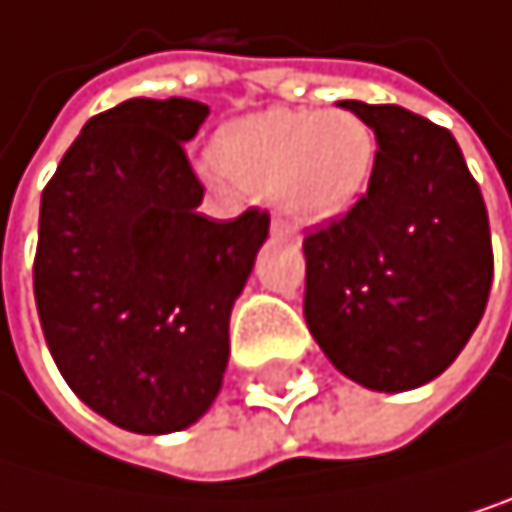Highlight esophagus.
<instances>
[{"label":"esophagus","instance_id":"1","mask_svg":"<svg viewBox=\"0 0 512 512\" xmlns=\"http://www.w3.org/2000/svg\"><path fill=\"white\" fill-rule=\"evenodd\" d=\"M271 235H274V238H280V241L299 244V238H296V235L290 232V225H287V222H280V219H274V222H271Z\"/></svg>","mask_w":512,"mask_h":512}]
</instances>
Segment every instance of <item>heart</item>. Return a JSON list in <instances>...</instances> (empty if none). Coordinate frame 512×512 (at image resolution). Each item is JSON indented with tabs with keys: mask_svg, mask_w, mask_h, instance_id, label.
I'll use <instances>...</instances> for the list:
<instances>
[{
	"mask_svg": "<svg viewBox=\"0 0 512 512\" xmlns=\"http://www.w3.org/2000/svg\"><path fill=\"white\" fill-rule=\"evenodd\" d=\"M375 158L369 124L354 112L265 109L219 134L207 176H228L250 192H268L293 222H323L345 213L366 189Z\"/></svg>",
	"mask_w": 512,
	"mask_h": 512,
	"instance_id": "b5f03b06",
	"label": "heart"
}]
</instances>
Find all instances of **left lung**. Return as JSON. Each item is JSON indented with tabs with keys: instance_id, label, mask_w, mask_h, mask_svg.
Masks as SVG:
<instances>
[{
	"instance_id": "1",
	"label": "left lung",
	"mask_w": 512,
	"mask_h": 512,
	"mask_svg": "<svg viewBox=\"0 0 512 512\" xmlns=\"http://www.w3.org/2000/svg\"><path fill=\"white\" fill-rule=\"evenodd\" d=\"M375 134L366 195L305 238V320L342 375L400 394L446 372L482 320L492 235L446 127L342 100Z\"/></svg>"
}]
</instances>
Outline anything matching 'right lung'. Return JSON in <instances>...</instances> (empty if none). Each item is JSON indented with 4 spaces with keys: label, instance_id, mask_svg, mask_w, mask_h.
Returning a JSON list of instances; mask_svg holds the SVG:
<instances>
[{
    "label": "right lung",
    "instance_id": "1",
    "mask_svg": "<svg viewBox=\"0 0 512 512\" xmlns=\"http://www.w3.org/2000/svg\"><path fill=\"white\" fill-rule=\"evenodd\" d=\"M210 109L134 97L94 115L42 192L33 290L48 351L85 406L131 433H173L216 400L228 320L268 213H198L189 143Z\"/></svg>",
    "mask_w": 512,
    "mask_h": 512
}]
</instances>
